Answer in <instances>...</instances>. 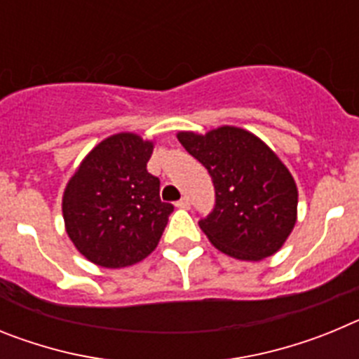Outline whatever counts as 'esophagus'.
<instances>
[{"label":"esophagus","mask_w":359,"mask_h":359,"mask_svg":"<svg viewBox=\"0 0 359 359\" xmlns=\"http://www.w3.org/2000/svg\"><path fill=\"white\" fill-rule=\"evenodd\" d=\"M176 207H177V208H183V210H187V208H190L189 198H182V199H180V201L176 203Z\"/></svg>","instance_id":"1"}]
</instances>
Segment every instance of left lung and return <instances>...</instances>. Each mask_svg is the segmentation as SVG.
Listing matches in <instances>:
<instances>
[{"mask_svg":"<svg viewBox=\"0 0 359 359\" xmlns=\"http://www.w3.org/2000/svg\"><path fill=\"white\" fill-rule=\"evenodd\" d=\"M176 136L214 182L215 207L199 221L208 241L239 261L275 255L298 214L297 183L280 158L259 136L236 126Z\"/></svg>","mask_w":359,"mask_h":359,"instance_id":"1","label":"left lung"}]
</instances>
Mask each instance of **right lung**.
Segmentation results:
<instances>
[{"instance_id":"add662e5","label":"right lung","mask_w":359,"mask_h":359,"mask_svg":"<svg viewBox=\"0 0 359 359\" xmlns=\"http://www.w3.org/2000/svg\"><path fill=\"white\" fill-rule=\"evenodd\" d=\"M154 142L116 133L95 145L62 194L65 228L73 246L102 268L144 261L160 243L170 203L160 199V180L147 172Z\"/></svg>"}]
</instances>
